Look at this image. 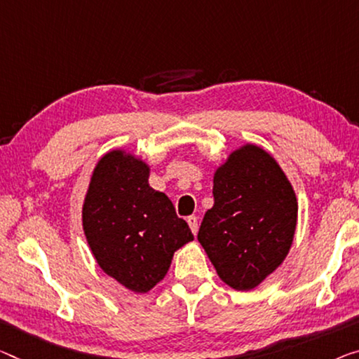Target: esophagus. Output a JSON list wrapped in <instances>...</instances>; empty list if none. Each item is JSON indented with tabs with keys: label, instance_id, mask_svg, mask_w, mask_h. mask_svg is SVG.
I'll return each mask as SVG.
<instances>
[{
	"label": "esophagus",
	"instance_id": "obj_1",
	"mask_svg": "<svg viewBox=\"0 0 359 359\" xmlns=\"http://www.w3.org/2000/svg\"><path fill=\"white\" fill-rule=\"evenodd\" d=\"M187 224H189L191 231L194 234H197L198 231V222H197V217H194V215H191V217H187Z\"/></svg>",
	"mask_w": 359,
	"mask_h": 359
}]
</instances>
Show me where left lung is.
I'll use <instances>...</instances> for the list:
<instances>
[{"instance_id": "1", "label": "left lung", "mask_w": 359, "mask_h": 359, "mask_svg": "<svg viewBox=\"0 0 359 359\" xmlns=\"http://www.w3.org/2000/svg\"><path fill=\"white\" fill-rule=\"evenodd\" d=\"M213 198L197 239L224 284L255 289L290 250L299 212L294 187L271 154L245 144L215 172Z\"/></svg>"}]
</instances>
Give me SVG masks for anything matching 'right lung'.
<instances>
[{
  "instance_id": "obj_1",
  "label": "right lung",
  "mask_w": 359,
  "mask_h": 359,
  "mask_svg": "<svg viewBox=\"0 0 359 359\" xmlns=\"http://www.w3.org/2000/svg\"><path fill=\"white\" fill-rule=\"evenodd\" d=\"M81 218L102 271L136 294L161 283L173 253L194 241L172 201L149 186V165L120 149L99 158Z\"/></svg>"
}]
</instances>
